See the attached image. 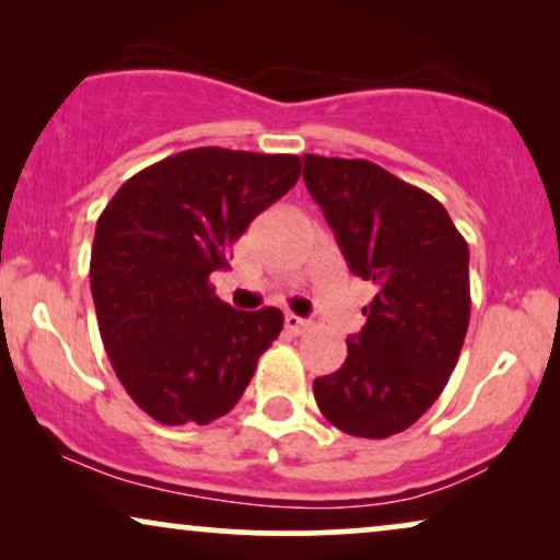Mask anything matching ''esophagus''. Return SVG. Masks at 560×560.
<instances>
[{
  "label": "esophagus",
  "mask_w": 560,
  "mask_h": 560,
  "mask_svg": "<svg viewBox=\"0 0 560 560\" xmlns=\"http://www.w3.org/2000/svg\"><path fill=\"white\" fill-rule=\"evenodd\" d=\"M285 328H288L290 334L298 336V334H303L305 328H308V320L301 318V316H295V313H288V316H285Z\"/></svg>",
  "instance_id": "esophagus-1"
}]
</instances>
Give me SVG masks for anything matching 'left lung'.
<instances>
[{"label":"left lung","instance_id":"left-lung-1","mask_svg":"<svg viewBox=\"0 0 560 560\" xmlns=\"http://www.w3.org/2000/svg\"><path fill=\"white\" fill-rule=\"evenodd\" d=\"M303 180L374 298L347 359L313 382L328 423L387 439L446 387L469 328V244L431 194L370 160L303 155Z\"/></svg>","mask_w":560,"mask_h":560}]
</instances>
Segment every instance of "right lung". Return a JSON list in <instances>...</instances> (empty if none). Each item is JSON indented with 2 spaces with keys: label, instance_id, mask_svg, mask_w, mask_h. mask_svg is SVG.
I'll return each instance as SVG.
<instances>
[{
  "label": "right lung",
  "instance_id": "right-lung-1",
  "mask_svg": "<svg viewBox=\"0 0 560 560\" xmlns=\"http://www.w3.org/2000/svg\"><path fill=\"white\" fill-rule=\"evenodd\" d=\"M298 178L295 155L196 148L132 175L98 217V334L127 395L158 423L226 416L280 336L278 308L234 311L209 278Z\"/></svg>",
  "mask_w": 560,
  "mask_h": 560
}]
</instances>
